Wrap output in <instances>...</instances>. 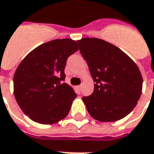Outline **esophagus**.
<instances>
[{"mask_svg":"<svg viewBox=\"0 0 154 154\" xmlns=\"http://www.w3.org/2000/svg\"><path fill=\"white\" fill-rule=\"evenodd\" d=\"M81 88H82V85H78V86H77V91L80 93V91H81Z\"/></svg>","mask_w":154,"mask_h":154,"instance_id":"esophagus-1","label":"esophagus"}]
</instances>
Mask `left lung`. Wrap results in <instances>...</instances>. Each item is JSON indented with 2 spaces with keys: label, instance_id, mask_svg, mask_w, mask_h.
<instances>
[{
  "label": "left lung",
  "instance_id": "obj_1",
  "mask_svg": "<svg viewBox=\"0 0 154 154\" xmlns=\"http://www.w3.org/2000/svg\"><path fill=\"white\" fill-rule=\"evenodd\" d=\"M77 43L95 82L92 94L82 98L88 113L100 122L126 117L141 94L139 68L121 49L106 41L82 38Z\"/></svg>",
  "mask_w": 154,
  "mask_h": 154
}]
</instances>
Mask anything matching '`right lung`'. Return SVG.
Segmentation results:
<instances>
[{
	"instance_id": "add662e5",
	"label": "right lung",
	"mask_w": 154,
	"mask_h": 154,
	"mask_svg": "<svg viewBox=\"0 0 154 154\" xmlns=\"http://www.w3.org/2000/svg\"><path fill=\"white\" fill-rule=\"evenodd\" d=\"M78 50L72 39H56L31 51L14 77V96L24 113L42 125L66 117L77 94L64 82L67 59Z\"/></svg>"
}]
</instances>
